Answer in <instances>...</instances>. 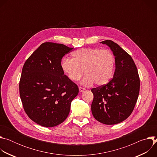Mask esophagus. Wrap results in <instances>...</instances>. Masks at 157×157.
<instances>
[{
	"label": "esophagus",
	"mask_w": 157,
	"mask_h": 157,
	"mask_svg": "<svg viewBox=\"0 0 157 157\" xmlns=\"http://www.w3.org/2000/svg\"><path fill=\"white\" fill-rule=\"evenodd\" d=\"M79 92H83L84 90H85V88L84 87H79Z\"/></svg>",
	"instance_id": "obj_1"
}]
</instances>
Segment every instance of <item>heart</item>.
Here are the masks:
<instances>
[{
	"label": "heart",
	"mask_w": 157,
	"mask_h": 157,
	"mask_svg": "<svg viewBox=\"0 0 157 157\" xmlns=\"http://www.w3.org/2000/svg\"><path fill=\"white\" fill-rule=\"evenodd\" d=\"M72 58L61 62V68L73 81H79L84 72L86 75L81 83L99 86L106 84L113 77L115 68V58L110 51L98 48H84L71 53Z\"/></svg>",
	"instance_id": "obj_1"
}]
</instances>
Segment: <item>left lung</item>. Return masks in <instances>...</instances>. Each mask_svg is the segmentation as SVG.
Returning <instances> with one entry per match:
<instances>
[{
  "label": "left lung",
  "instance_id": "obj_1",
  "mask_svg": "<svg viewBox=\"0 0 157 157\" xmlns=\"http://www.w3.org/2000/svg\"><path fill=\"white\" fill-rule=\"evenodd\" d=\"M106 44L115 56L116 70L113 78L106 85L91 89L94 95L91 111L101 123L114 125L122 122L132 114L140 91V79L132 57L112 40Z\"/></svg>",
  "mask_w": 157,
  "mask_h": 157
}]
</instances>
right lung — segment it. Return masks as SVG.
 <instances>
[{"label": "right lung", "mask_w": 157, "mask_h": 157, "mask_svg": "<svg viewBox=\"0 0 157 157\" xmlns=\"http://www.w3.org/2000/svg\"><path fill=\"white\" fill-rule=\"evenodd\" d=\"M74 48L45 42L25 61L19 84L24 109L37 124L53 127L68 117L73 99L79 93L78 86L64 75L62 58Z\"/></svg>", "instance_id": "right-lung-1"}]
</instances>
